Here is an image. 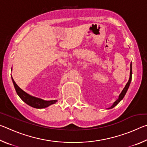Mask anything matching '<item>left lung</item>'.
Masks as SVG:
<instances>
[{"instance_id":"obj_1","label":"left lung","mask_w":147,"mask_h":147,"mask_svg":"<svg viewBox=\"0 0 147 147\" xmlns=\"http://www.w3.org/2000/svg\"><path fill=\"white\" fill-rule=\"evenodd\" d=\"M131 75H132V70H131V64H130V78H129V80H128V83L126 84V86L124 87V88L123 89V90L122 91L121 93L120 94V95H119V98H118L117 100L115 102L113 103V105L111 106L110 107V108H109L108 109H111V108H114V107H115L116 105H117L119 102H120V101L122 100V99H123V98H124V95H125V94H126V91H127L128 89V88H129V86H130V82H131Z\"/></svg>"}]
</instances>
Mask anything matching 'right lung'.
Masks as SVG:
<instances>
[{"label": "right lung", "mask_w": 147, "mask_h": 147, "mask_svg": "<svg viewBox=\"0 0 147 147\" xmlns=\"http://www.w3.org/2000/svg\"><path fill=\"white\" fill-rule=\"evenodd\" d=\"M12 69V68H11ZM12 81H13V85L15 87V89H16V91L17 92V94H18L19 96L21 98L22 100H23L24 102L28 104V105L30 106L33 108H45L48 107L49 106L51 105V104H53L56 103L57 100H43L41 98L34 97V96H32L30 95L28 93H26V92H24L23 90L19 88V87L17 85V84L15 82L14 80L13 79L11 76Z\"/></svg>", "instance_id": "right-lung-1"}]
</instances>
